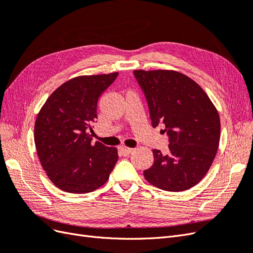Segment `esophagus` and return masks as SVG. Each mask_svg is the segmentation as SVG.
Listing matches in <instances>:
<instances>
[{"instance_id":"esophagus-1","label":"esophagus","mask_w":253,"mask_h":253,"mask_svg":"<svg viewBox=\"0 0 253 253\" xmlns=\"http://www.w3.org/2000/svg\"><path fill=\"white\" fill-rule=\"evenodd\" d=\"M133 151H134V149H133V148H127V147H121V148H120L121 154L124 155V156H127V155H129Z\"/></svg>"}]
</instances>
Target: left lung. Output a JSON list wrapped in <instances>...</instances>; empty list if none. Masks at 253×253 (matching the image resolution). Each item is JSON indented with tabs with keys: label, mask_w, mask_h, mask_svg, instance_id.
<instances>
[{
	"label": "left lung",
	"mask_w": 253,
	"mask_h": 253,
	"mask_svg": "<svg viewBox=\"0 0 253 253\" xmlns=\"http://www.w3.org/2000/svg\"><path fill=\"white\" fill-rule=\"evenodd\" d=\"M149 104L152 126H165L169 153L153 150L154 165L143 175L151 185L181 192L197 185L217 153L220 120L206 91L188 76L171 70H136Z\"/></svg>",
	"instance_id": "8db88e82"
}]
</instances>
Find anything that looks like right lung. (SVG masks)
Returning a JSON list of instances; mask_svg holds the SVG:
<instances>
[{"mask_svg": "<svg viewBox=\"0 0 253 253\" xmlns=\"http://www.w3.org/2000/svg\"><path fill=\"white\" fill-rule=\"evenodd\" d=\"M118 73L79 76L47 98L35 124L38 157L50 181L68 193L91 192L108 181L117 148L93 142L97 101Z\"/></svg>", "mask_w": 253, "mask_h": 253, "instance_id": "1", "label": "right lung"}]
</instances>
